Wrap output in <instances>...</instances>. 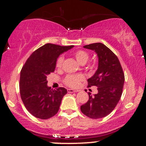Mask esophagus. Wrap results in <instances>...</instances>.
Wrapping results in <instances>:
<instances>
[{"label": "esophagus", "mask_w": 146, "mask_h": 146, "mask_svg": "<svg viewBox=\"0 0 146 146\" xmlns=\"http://www.w3.org/2000/svg\"><path fill=\"white\" fill-rule=\"evenodd\" d=\"M68 93H76V92H78V90H73V89H68Z\"/></svg>", "instance_id": "esophagus-1"}]
</instances>
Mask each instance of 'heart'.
Instances as JSON below:
<instances>
[{
	"mask_svg": "<svg viewBox=\"0 0 146 146\" xmlns=\"http://www.w3.org/2000/svg\"><path fill=\"white\" fill-rule=\"evenodd\" d=\"M73 56L77 60L79 63L82 64H84L88 61L89 58V55L86 51L83 50H78L73 53ZM64 56L62 55L60 56L58 58L56 61V66L58 68H61L64 62ZM84 80V76L83 75H68L65 77L64 80V82L66 86L71 87V88H77L80 84V82Z\"/></svg>",
	"mask_w": 146,
	"mask_h": 146,
	"instance_id": "obj_1",
	"label": "heart"
}]
</instances>
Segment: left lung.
Returning a JSON list of instances; mask_svg holds the SVG:
<instances>
[{"label": "left lung", "mask_w": 146, "mask_h": 146, "mask_svg": "<svg viewBox=\"0 0 146 146\" xmlns=\"http://www.w3.org/2000/svg\"><path fill=\"white\" fill-rule=\"evenodd\" d=\"M84 47L95 51L99 58L98 68L88 80V87H98V94L80 107L82 113L91 119L107 116L115 109L122 95L124 73L118 58L102 43H93Z\"/></svg>", "instance_id": "1"}]
</instances>
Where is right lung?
I'll use <instances>...</instances> for the list:
<instances>
[{
	"label": "right lung",
	"mask_w": 146,
	"mask_h": 146,
	"mask_svg": "<svg viewBox=\"0 0 146 146\" xmlns=\"http://www.w3.org/2000/svg\"><path fill=\"white\" fill-rule=\"evenodd\" d=\"M71 46L51 43L33 51L22 68L20 76V93L25 108L31 115L47 119L56 115L67 90L60 87L56 90L47 86L46 76L55 71L57 58Z\"/></svg>",
	"instance_id": "1"
}]
</instances>
